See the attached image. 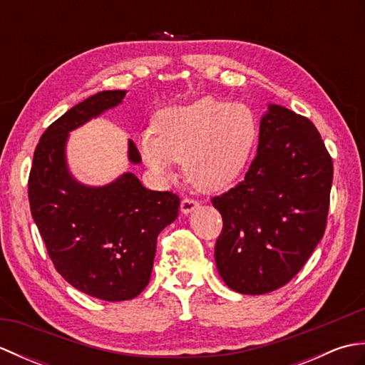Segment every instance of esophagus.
Returning a JSON list of instances; mask_svg holds the SVG:
<instances>
[{
    "instance_id": "esophagus-1",
    "label": "esophagus",
    "mask_w": 365,
    "mask_h": 365,
    "mask_svg": "<svg viewBox=\"0 0 365 365\" xmlns=\"http://www.w3.org/2000/svg\"><path fill=\"white\" fill-rule=\"evenodd\" d=\"M197 207H199V202H197L196 199L185 197V199L182 200V204H180V212H182L183 215H188V213H191V212H195Z\"/></svg>"
}]
</instances>
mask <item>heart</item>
I'll return each mask as SVG.
<instances>
[{
	"label": "heart",
	"instance_id": "heart-1",
	"mask_svg": "<svg viewBox=\"0 0 365 365\" xmlns=\"http://www.w3.org/2000/svg\"><path fill=\"white\" fill-rule=\"evenodd\" d=\"M155 130L139 136L145 165L158 177H168L174 163H185L188 180L202 191L234 185L246 173L259 141V122L250 106L212 97L161 111Z\"/></svg>",
	"mask_w": 365,
	"mask_h": 365
}]
</instances>
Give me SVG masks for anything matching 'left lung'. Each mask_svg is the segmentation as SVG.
Returning <instances> with one entry per match:
<instances>
[{"mask_svg":"<svg viewBox=\"0 0 365 365\" xmlns=\"http://www.w3.org/2000/svg\"><path fill=\"white\" fill-rule=\"evenodd\" d=\"M331 185L332 160L319 130L269 105L245 178L212 199L222 216L216 268L229 289L263 294L298 274L327 229Z\"/></svg>","mask_w":365,"mask_h":365,"instance_id":"8db88e82","label":"left lung"}]
</instances>
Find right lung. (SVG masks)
<instances>
[{
    "instance_id": "add662e5",
    "label": "right lung",
    "mask_w": 365,
    "mask_h": 365,
    "mask_svg": "<svg viewBox=\"0 0 365 365\" xmlns=\"http://www.w3.org/2000/svg\"><path fill=\"white\" fill-rule=\"evenodd\" d=\"M125 94L98 92L54 120L36 147L28 180L31 215L54 268L75 289L105 301L131 299L145 289L158 234L180 207L174 192L147 190L131 173L105 187H86L68 173V133ZM128 158L141 161L133 141Z\"/></svg>"
}]
</instances>
